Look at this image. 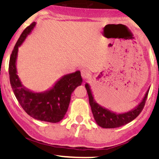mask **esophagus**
I'll return each instance as SVG.
<instances>
[{
    "instance_id": "esophagus-1",
    "label": "esophagus",
    "mask_w": 159,
    "mask_h": 159,
    "mask_svg": "<svg viewBox=\"0 0 159 159\" xmlns=\"http://www.w3.org/2000/svg\"><path fill=\"white\" fill-rule=\"evenodd\" d=\"M89 75H90V73H89V70H87V69L85 68H83V70H81V76L82 77H83V79H88Z\"/></svg>"
}]
</instances>
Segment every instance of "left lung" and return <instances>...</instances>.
Returning a JSON list of instances; mask_svg holds the SVG:
<instances>
[{
	"label": "left lung",
	"instance_id": "obj_1",
	"mask_svg": "<svg viewBox=\"0 0 159 159\" xmlns=\"http://www.w3.org/2000/svg\"><path fill=\"white\" fill-rule=\"evenodd\" d=\"M85 86L89 95V104L91 106L94 120L100 127L103 128H119L133 121L136 117L138 116L139 114L141 113L144 107V105H145L149 91V89L147 92H146L141 102L132 110L126 112V113H116L113 111H110L108 109L103 107L102 106L98 104L94 98L90 85L88 83H86V84H85Z\"/></svg>",
	"mask_w": 159,
	"mask_h": 159
}]
</instances>
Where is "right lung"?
Masks as SVG:
<instances>
[{"label": "right lung", "instance_id": "1", "mask_svg": "<svg viewBox=\"0 0 159 159\" xmlns=\"http://www.w3.org/2000/svg\"><path fill=\"white\" fill-rule=\"evenodd\" d=\"M36 25L33 22L22 32L14 46L9 63L11 87L23 110L32 118L43 122L56 123L65 117L70 101L71 94L83 83L80 71L61 76L55 85L45 92H34L26 89L17 75L16 61L19 47Z\"/></svg>", "mask_w": 159, "mask_h": 159}]
</instances>
